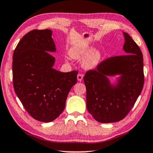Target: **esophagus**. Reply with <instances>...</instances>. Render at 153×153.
<instances>
[{
	"label": "esophagus",
	"instance_id": "34e87169",
	"mask_svg": "<svg viewBox=\"0 0 153 153\" xmlns=\"http://www.w3.org/2000/svg\"><path fill=\"white\" fill-rule=\"evenodd\" d=\"M83 74H77V80H78L79 81H81L82 80H83Z\"/></svg>",
	"mask_w": 153,
	"mask_h": 153
}]
</instances>
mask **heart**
Masks as SVG:
<instances>
[{
    "instance_id": "obj_1",
    "label": "heart",
    "mask_w": 153,
    "mask_h": 153,
    "mask_svg": "<svg viewBox=\"0 0 153 153\" xmlns=\"http://www.w3.org/2000/svg\"><path fill=\"white\" fill-rule=\"evenodd\" d=\"M91 47L88 44L78 43L70 48L69 54L74 59H80L86 54L82 60L81 65L85 69L92 70L100 63L102 59V52L99 50H93L88 53Z\"/></svg>"
}]
</instances>
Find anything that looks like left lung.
I'll use <instances>...</instances> for the list:
<instances>
[{
  "label": "left lung",
  "mask_w": 153,
  "mask_h": 153,
  "mask_svg": "<svg viewBox=\"0 0 153 153\" xmlns=\"http://www.w3.org/2000/svg\"><path fill=\"white\" fill-rule=\"evenodd\" d=\"M126 55L110 57L101 62L97 69L85 73L86 105L90 114L100 123L121 121L128 114L142 91L143 55L129 34L123 32ZM119 75L115 84L108 76Z\"/></svg>",
  "instance_id": "left-lung-1"
}]
</instances>
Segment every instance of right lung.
Listing matches in <instances>:
<instances>
[{"label":"right lung","mask_w":153,"mask_h":153,"mask_svg":"<svg viewBox=\"0 0 153 153\" xmlns=\"http://www.w3.org/2000/svg\"><path fill=\"white\" fill-rule=\"evenodd\" d=\"M51 30H34L18 43L13 54L14 91L34 119L50 122L65 106L68 93L77 81L78 71L62 72L53 68L56 52Z\"/></svg>","instance_id":"add662e5"}]
</instances>
